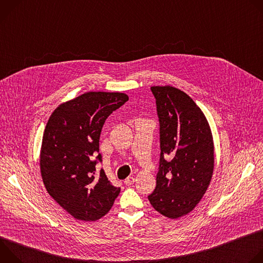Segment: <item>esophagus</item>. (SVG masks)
Instances as JSON below:
<instances>
[{
  "mask_svg": "<svg viewBox=\"0 0 263 263\" xmlns=\"http://www.w3.org/2000/svg\"><path fill=\"white\" fill-rule=\"evenodd\" d=\"M134 182H135V179H134L133 177H128V178L125 179V181H124V183H125L126 185H128V186L132 185Z\"/></svg>",
  "mask_w": 263,
  "mask_h": 263,
  "instance_id": "esophagus-1",
  "label": "esophagus"
}]
</instances>
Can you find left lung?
<instances>
[{
    "label": "left lung",
    "mask_w": 263,
    "mask_h": 263,
    "mask_svg": "<svg viewBox=\"0 0 263 263\" xmlns=\"http://www.w3.org/2000/svg\"><path fill=\"white\" fill-rule=\"evenodd\" d=\"M151 90L156 99L161 153L156 189L147 199L162 215L179 218L194 210L210 184L212 133L203 111L189 95L170 85L152 86Z\"/></svg>",
    "instance_id": "8db88e82"
}]
</instances>
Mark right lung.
Here are the masks:
<instances>
[{"label": "right lung", "instance_id": "1", "mask_svg": "<svg viewBox=\"0 0 263 263\" xmlns=\"http://www.w3.org/2000/svg\"><path fill=\"white\" fill-rule=\"evenodd\" d=\"M123 92L89 91L60 104L46 126L41 173L49 195L71 216L97 220L114 205L121 189L97 171L99 140L106 119L124 105Z\"/></svg>", "mask_w": 263, "mask_h": 263}]
</instances>
